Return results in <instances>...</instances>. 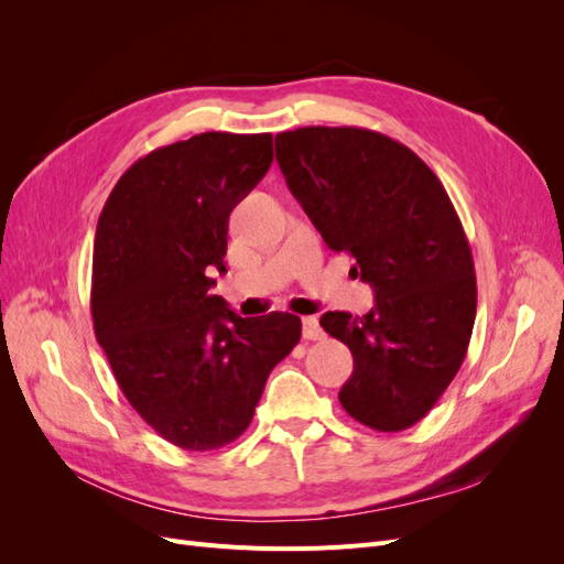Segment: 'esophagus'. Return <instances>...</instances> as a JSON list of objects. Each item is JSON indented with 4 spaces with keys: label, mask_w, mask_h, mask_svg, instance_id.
<instances>
[{
    "label": "esophagus",
    "mask_w": 564,
    "mask_h": 564,
    "mask_svg": "<svg viewBox=\"0 0 564 564\" xmlns=\"http://www.w3.org/2000/svg\"><path fill=\"white\" fill-rule=\"evenodd\" d=\"M324 336L317 317H303V338L305 340H319Z\"/></svg>",
    "instance_id": "1"
}]
</instances>
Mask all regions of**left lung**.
Instances as JSON below:
<instances>
[{"instance_id":"8db88e82","label":"left lung","mask_w":564,"mask_h":564,"mask_svg":"<svg viewBox=\"0 0 564 564\" xmlns=\"http://www.w3.org/2000/svg\"><path fill=\"white\" fill-rule=\"evenodd\" d=\"M275 155L322 240L352 256L377 296L362 317L319 319L352 352L338 400L367 429H412L456 377L477 308L473 253L445 185L416 152L360 127L282 131Z\"/></svg>"}]
</instances>
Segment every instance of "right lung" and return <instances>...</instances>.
Masks as SVG:
<instances>
[{
	"label": "right lung",
	"instance_id": "obj_1",
	"mask_svg": "<svg viewBox=\"0 0 564 564\" xmlns=\"http://www.w3.org/2000/svg\"><path fill=\"white\" fill-rule=\"evenodd\" d=\"M270 164V133H197L133 162L98 218L96 340L139 416L187 452L240 437L301 338L292 313L240 317L209 294L230 212Z\"/></svg>",
	"mask_w": 564,
	"mask_h": 564
}]
</instances>
